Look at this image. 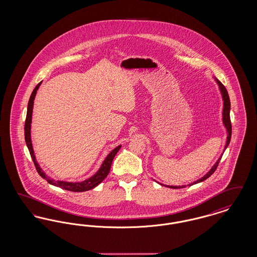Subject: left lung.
Here are the masks:
<instances>
[{
  "mask_svg": "<svg viewBox=\"0 0 257 257\" xmlns=\"http://www.w3.org/2000/svg\"><path fill=\"white\" fill-rule=\"evenodd\" d=\"M216 82L218 83V85H219V87H220V93H221V96H222V100H223V109H222V122H223V125L225 126V128H226V132H227V138H226V145H225V147H224V150L226 149V147H228V145H229V143H230V139H231V132H232V127H231V121H230V100H229V96H228V93H227V90H226V88L224 87V86L220 83V81L218 80V79H216ZM220 158H221V156H220V158L218 159V161L216 162V164L213 166V168L210 170V171H208L207 173L203 176V177H201L200 179H198V180H196L195 182H193V183L189 184L188 186H192V185H195L196 183H199V182H202V181H204V180H206L208 177H210L215 171L217 170V168H218V166H219V163H220ZM162 186H165V185H163V184H161ZM165 187H170V186H165ZM184 187H186V186H171L170 188H172V189H180V188H184Z\"/></svg>",
  "mask_w": 257,
  "mask_h": 257,
  "instance_id": "obj_1",
  "label": "left lung"
}]
</instances>
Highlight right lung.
<instances>
[{
    "label": "right lung",
    "mask_w": 257,
    "mask_h": 257,
    "mask_svg": "<svg viewBox=\"0 0 257 257\" xmlns=\"http://www.w3.org/2000/svg\"><path fill=\"white\" fill-rule=\"evenodd\" d=\"M41 85V83H39L34 89V91L32 92V95L30 97L29 100V103H28V110H27V116H26V121H25V141H26V145L29 148V151H30V154H31V157L34 161V164L36 166V169H37L38 174L47 180L48 183L51 185H54V186H57V187H60L63 190H67V191H71V192H86L88 190H91L93 188H95L96 186H98L99 184L101 183L106 177L107 175L109 174L110 170V166H111V163H112V160L114 158L115 154L118 152V150L120 149L121 146H118L117 147H115L112 151H110V153H109V155L106 157V159L104 160L101 168L99 169V171L92 175L90 178L86 179L83 182H65V181H55L54 179L49 178L45 173L44 171H42V170L40 169L39 165L37 164V159H36V156H35V152H34V149H33V145H32V140H31V123H32V114H33V107H34V100L36 97V94H37V89L39 86Z\"/></svg>",
    "instance_id": "add662e5"
}]
</instances>
